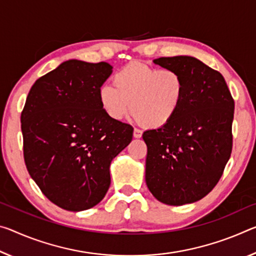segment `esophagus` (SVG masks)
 Listing matches in <instances>:
<instances>
[{
	"label": "esophagus",
	"instance_id": "1",
	"mask_svg": "<svg viewBox=\"0 0 256 256\" xmlns=\"http://www.w3.org/2000/svg\"><path fill=\"white\" fill-rule=\"evenodd\" d=\"M133 136L141 138V136H142V131H141V130H139V128H134V130H133Z\"/></svg>",
	"mask_w": 256,
	"mask_h": 256
}]
</instances>
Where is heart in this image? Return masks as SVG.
Returning <instances> with one entry per match:
<instances>
[{
    "instance_id": "heart-1",
    "label": "heart",
    "mask_w": 256,
    "mask_h": 256,
    "mask_svg": "<svg viewBox=\"0 0 256 256\" xmlns=\"http://www.w3.org/2000/svg\"><path fill=\"white\" fill-rule=\"evenodd\" d=\"M112 85H102L99 102L114 120L130 110L146 128H160L171 122L186 93V80L174 68H158L133 62L115 72Z\"/></svg>"
}]
</instances>
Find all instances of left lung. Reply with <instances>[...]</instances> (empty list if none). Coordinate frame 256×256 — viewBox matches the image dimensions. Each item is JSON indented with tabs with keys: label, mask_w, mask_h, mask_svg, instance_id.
Returning a JSON list of instances; mask_svg holds the SVG:
<instances>
[{
	"label": "left lung",
	"mask_w": 256,
	"mask_h": 256,
	"mask_svg": "<svg viewBox=\"0 0 256 256\" xmlns=\"http://www.w3.org/2000/svg\"><path fill=\"white\" fill-rule=\"evenodd\" d=\"M154 62L179 70L186 93L168 125L142 134L146 184L164 204H190L212 192L228 163L234 101L220 72L194 56H162Z\"/></svg>",
	"instance_id": "obj_1"
}]
</instances>
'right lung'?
I'll list each match as a JSON object with an SVG mask.
<instances>
[{"label": "right lung", "instance_id": "right-lung-1", "mask_svg": "<svg viewBox=\"0 0 256 256\" xmlns=\"http://www.w3.org/2000/svg\"><path fill=\"white\" fill-rule=\"evenodd\" d=\"M107 62L68 60L36 80L22 112L24 160L40 192L59 208L88 210L110 186L109 166L132 141L133 128L99 102Z\"/></svg>", "mask_w": 256, "mask_h": 256}]
</instances>
